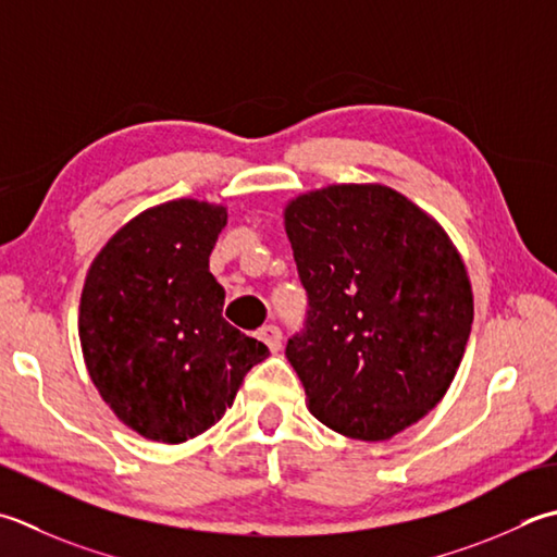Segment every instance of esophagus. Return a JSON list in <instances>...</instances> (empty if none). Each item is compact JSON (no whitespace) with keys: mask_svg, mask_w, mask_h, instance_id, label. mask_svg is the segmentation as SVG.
Here are the masks:
<instances>
[{"mask_svg":"<svg viewBox=\"0 0 557 557\" xmlns=\"http://www.w3.org/2000/svg\"><path fill=\"white\" fill-rule=\"evenodd\" d=\"M258 337L270 347V352H277V350H280V345H282V331L277 329V325H272V323H270V325H263V329L258 331Z\"/></svg>","mask_w":557,"mask_h":557,"instance_id":"obj_1","label":"esophagus"}]
</instances>
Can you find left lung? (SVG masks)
Masks as SVG:
<instances>
[{
	"instance_id": "1",
	"label": "left lung",
	"mask_w": 557,
	"mask_h": 557,
	"mask_svg": "<svg viewBox=\"0 0 557 557\" xmlns=\"http://www.w3.org/2000/svg\"><path fill=\"white\" fill-rule=\"evenodd\" d=\"M309 297L287 359L309 410L381 442L428 416L461 364L473 323L466 265L444 228L386 185H329L285 210Z\"/></svg>"
}]
</instances>
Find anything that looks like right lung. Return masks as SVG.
<instances>
[{"label": "right lung", "instance_id": "obj_1", "mask_svg": "<svg viewBox=\"0 0 557 557\" xmlns=\"http://www.w3.org/2000/svg\"><path fill=\"white\" fill-rule=\"evenodd\" d=\"M226 207L171 200L137 214L89 268L79 341L101 398L141 437L181 444L232 408L263 343L222 319L210 253Z\"/></svg>", "mask_w": 557, "mask_h": 557}]
</instances>
